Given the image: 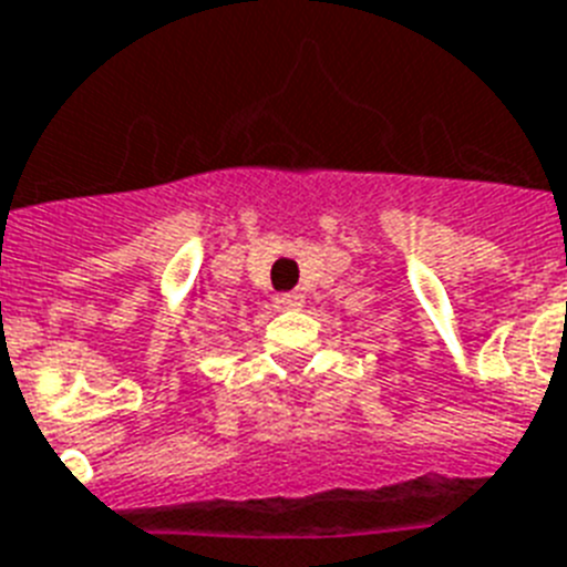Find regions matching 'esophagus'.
<instances>
[{
  "instance_id": "obj_1",
  "label": "esophagus",
  "mask_w": 567,
  "mask_h": 567,
  "mask_svg": "<svg viewBox=\"0 0 567 567\" xmlns=\"http://www.w3.org/2000/svg\"><path fill=\"white\" fill-rule=\"evenodd\" d=\"M280 303H284V307H289V310H298V307H303V295L301 292H284L280 295Z\"/></svg>"
}]
</instances>
